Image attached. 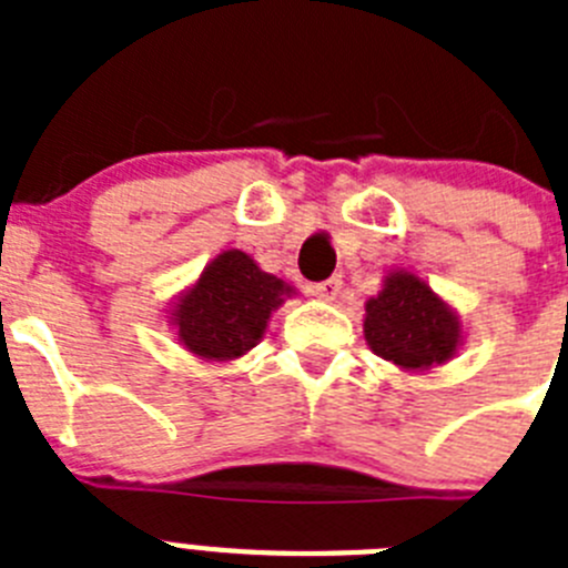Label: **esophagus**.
I'll return each mask as SVG.
<instances>
[{
	"instance_id": "esophagus-1",
	"label": "esophagus",
	"mask_w": 568,
	"mask_h": 568,
	"mask_svg": "<svg viewBox=\"0 0 568 568\" xmlns=\"http://www.w3.org/2000/svg\"><path fill=\"white\" fill-rule=\"evenodd\" d=\"M341 284H344V281H341V275H333V278H327V281H318V284H310V293H313L315 298L333 301V298H338Z\"/></svg>"
}]
</instances>
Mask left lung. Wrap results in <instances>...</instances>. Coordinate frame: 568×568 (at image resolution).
Masks as SVG:
<instances>
[{
	"mask_svg": "<svg viewBox=\"0 0 568 568\" xmlns=\"http://www.w3.org/2000/svg\"><path fill=\"white\" fill-rule=\"evenodd\" d=\"M364 335L369 349L400 369L444 364L458 346V318L444 301L409 273H393L384 290L366 301Z\"/></svg>",
	"mask_w": 568,
	"mask_h": 568,
	"instance_id": "1",
	"label": "left lung"
}]
</instances>
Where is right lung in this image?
Listing matches in <instances>:
<instances>
[{
  "mask_svg": "<svg viewBox=\"0 0 568 568\" xmlns=\"http://www.w3.org/2000/svg\"><path fill=\"white\" fill-rule=\"evenodd\" d=\"M290 293L284 281L261 273L241 250H227L179 301L175 324L190 353L204 358H239L267 329V318Z\"/></svg>",
  "mask_w": 568,
  "mask_h": 568,
  "instance_id": "obj_1",
  "label": "right lung"
}]
</instances>
